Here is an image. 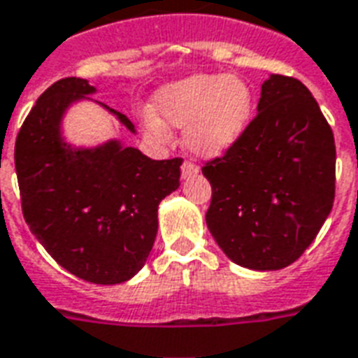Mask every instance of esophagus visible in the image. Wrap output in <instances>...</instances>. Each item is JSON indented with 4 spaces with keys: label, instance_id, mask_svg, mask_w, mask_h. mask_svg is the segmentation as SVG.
<instances>
[{
    "label": "esophagus",
    "instance_id": "obj_1",
    "mask_svg": "<svg viewBox=\"0 0 358 358\" xmlns=\"http://www.w3.org/2000/svg\"><path fill=\"white\" fill-rule=\"evenodd\" d=\"M197 172H199V166L195 165V163H192V161H184V163H182V176H184V178H189V176L197 174Z\"/></svg>",
    "mask_w": 358,
    "mask_h": 358
}]
</instances>
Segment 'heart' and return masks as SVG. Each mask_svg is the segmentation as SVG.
I'll use <instances>...</instances> for the list:
<instances>
[{"instance_id":"obj_1","label":"heart","mask_w":358,"mask_h":358,"mask_svg":"<svg viewBox=\"0 0 358 358\" xmlns=\"http://www.w3.org/2000/svg\"><path fill=\"white\" fill-rule=\"evenodd\" d=\"M252 112L250 87L239 78L192 76L159 89L145 127L165 138V125L184 129V142L197 155L216 157L229 150L248 125Z\"/></svg>"}]
</instances>
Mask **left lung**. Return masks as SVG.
Instances as JSON below:
<instances>
[{"label": "left lung", "instance_id": "left-lung-1", "mask_svg": "<svg viewBox=\"0 0 358 358\" xmlns=\"http://www.w3.org/2000/svg\"><path fill=\"white\" fill-rule=\"evenodd\" d=\"M203 174L213 187L206 226L227 258L256 271L282 269L332 210L334 134L306 85L271 76L256 117Z\"/></svg>", "mask_w": 358, "mask_h": 358}]
</instances>
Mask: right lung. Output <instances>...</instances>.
<instances>
[{"label": "right lung", "mask_w": 358, "mask_h": 358, "mask_svg": "<svg viewBox=\"0 0 358 358\" xmlns=\"http://www.w3.org/2000/svg\"><path fill=\"white\" fill-rule=\"evenodd\" d=\"M92 92L81 78L52 83L18 131L15 166L24 220L45 250L79 279L119 285L152 252L159 203L178 189L182 159L155 161L117 140L70 148L60 136L62 115ZM110 112L134 132L127 115Z\"/></svg>", "instance_id": "right-lung-1"}]
</instances>
